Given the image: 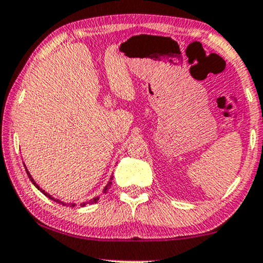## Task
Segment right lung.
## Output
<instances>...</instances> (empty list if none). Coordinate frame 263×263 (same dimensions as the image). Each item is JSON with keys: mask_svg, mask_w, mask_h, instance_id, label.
<instances>
[{"mask_svg": "<svg viewBox=\"0 0 263 263\" xmlns=\"http://www.w3.org/2000/svg\"><path fill=\"white\" fill-rule=\"evenodd\" d=\"M27 174H28V176H29V178H30V180L32 181V184H34V185H35V186H36V187H37V189H39V190H40L42 194H45V195H46V196L48 197V199L53 200V201H54V202H58V203H62V205H63V206H68V205H69V206H72V207H73V206H76V203H64V202H62V201H60V200H57V199H53V197H52V196H51V195H48V194H47V193H45V191H44V190H42V189H41V187H40V186H39L36 183H35V181H34V179H32V178H31V176H30V173H29V172H28V170H27ZM111 180H112V178H111ZM111 184H112V181H108V184H107V185H106V187H105V189H103V193H105V194H106V193H107V191H108V189H109V187H111ZM97 200H99V197H93V199H92V200H90V201H86V202H84V203H83V206H85V205H86V203H95Z\"/></svg>", "mask_w": 263, "mask_h": 263, "instance_id": "right-lung-1", "label": "right lung"}]
</instances>
